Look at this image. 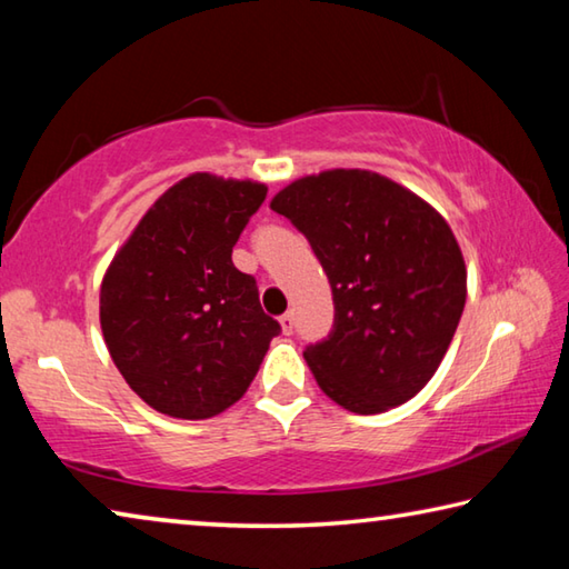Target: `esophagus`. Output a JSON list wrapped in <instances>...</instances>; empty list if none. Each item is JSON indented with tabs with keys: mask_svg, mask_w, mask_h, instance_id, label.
Instances as JSON below:
<instances>
[{
	"mask_svg": "<svg viewBox=\"0 0 569 569\" xmlns=\"http://www.w3.org/2000/svg\"><path fill=\"white\" fill-rule=\"evenodd\" d=\"M281 326H283V333H288V336L293 333V326H296V321H293V313H291V311L281 316Z\"/></svg>",
	"mask_w": 569,
	"mask_h": 569,
	"instance_id": "obj_1",
	"label": "esophagus"
}]
</instances>
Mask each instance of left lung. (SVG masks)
<instances>
[{"instance_id":"8db88e82","label":"left lung","mask_w":569,"mask_h":569,"mask_svg":"<svg viewBox=\"0 0 569 569\" xmlns=\"http://www.w3.org/2000/svg\"><path fill=\"white\" fill-rule=\"evenodd\" d=\"M329 276L333 326L306 346L316 381L353 413H379L423 389L467 301L457 238L435 208L369 170H326L271 200Z\"/></svg>"}]
</instances>
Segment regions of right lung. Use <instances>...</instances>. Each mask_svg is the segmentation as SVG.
<instances>
[{
  "instance_id": "add662e5",
  "label": "right lung",
  "mask_w": 569,
  "mask_h": 569,
  "mask_svg": "<svg viewBox=\"0 0 569 569\" xmlns=\"http://www.w3.org/2000/svg\"><path fill=\"white\" fill-rule=\"evenodd\" d=\"M266 186L196 172L156 200L100 291L104 343L124 381L178 419L216 417L243 397L281 323L258 301L233 246Z\"/></svg>"
}]
</instances>
